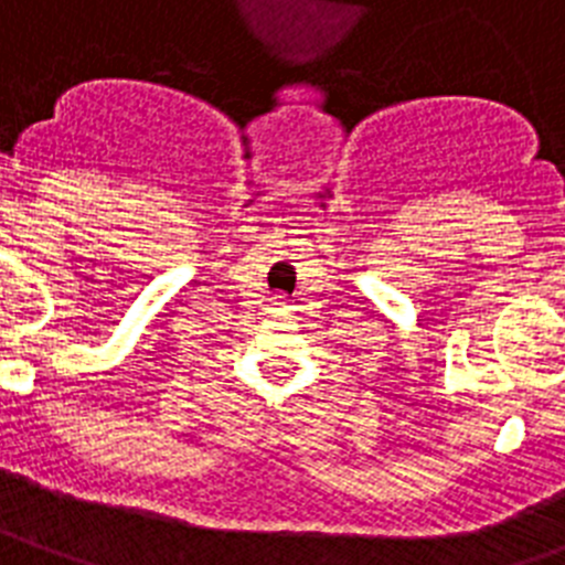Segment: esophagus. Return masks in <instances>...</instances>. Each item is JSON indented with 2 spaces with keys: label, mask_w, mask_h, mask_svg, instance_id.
<instances>
[{
  "label": "esophagus",
  "mask_w": 565,
  "mask_h": 565,
  "mask_svg": "<svg viewBox=\"0 0 565 565\" xmlns=\"http://www.w3.org/2000/svg\"><path fill=\"white\" fill-rule=\"evenodd\" d=\"M273 307H275V310H290V307H287V296H275L273 298Z\"/></svg>",
  "instance_id": "34e87169"
}]
</instances>
